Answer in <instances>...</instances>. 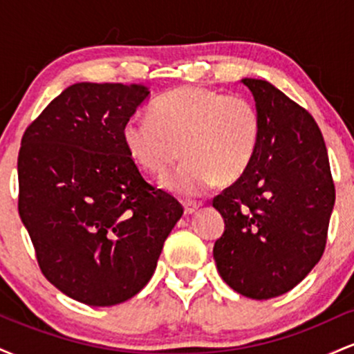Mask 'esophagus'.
Listing matches in <instances>:
<instances>
[{
    "label": "esophagus",
    "instance_id": "esophagus-1",
    "mask_svg": "<svg viewBox=\"0 0 354 354\" xmlns=\"http://www.w3.org/2000/svg\"><path fill=\"white\" fill-rule=\"evenodd\" d=\"M183 208H185V214H186V216H189V214L196 213V211L201 208V203H196V201H183Z\"/></svg>",
    "mask_w": 354,
    "mask_h": 354
}]
</instances>
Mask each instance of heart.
I'll list each match as a JSON object with an SVG mask.
<instances>
[{
    "instance_id": "obj_1",
    "label": "heart",
    "mask_w": 354,
    "mask_h": 354,
    "mask_svg": "<svg viewBox=\"0 0 354 354\" xmlns=\"http://www.w3.org/2000/svg\"><path fill=\"white\" fill-rule=\"evenodd\" d=\"M149 118L133 116L123 143L135 163L161 174L186 160L160 185L180 196H200L216 185H233L253 163L261 140V116L251 100L201 86H183L160 96Z\"/></svg>"
}]
</instances>
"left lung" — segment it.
I'll list each match as a JSON object with an SVG mask.
<instances>
[{
  "label": "left lung",
  "mask_w": 354,
  "mask_h": 354,
  "mask_svg": "<svg viewBox=\"0 0 354 354\" xmlns=\"http://www.w3.org/2000/svg\"><path fill=\"white\" fill-rule=\"evenodd\" d=\"M261 116L248 171L213 200L225 219L218 273L239 295L270 299L306 278L323 256L335 185L318 124L265 80L245 78Z\"/></svg>",
  "instance_id": "left-lung-1"
}]
</instances>
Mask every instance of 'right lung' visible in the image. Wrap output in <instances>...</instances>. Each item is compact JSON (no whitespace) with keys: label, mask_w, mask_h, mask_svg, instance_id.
Returning <instances> with one entry per match:
<instances>
[{"label":"right lung","mask_w":354,"mask_h":354,"mask_svg":"<svg viewBox=\"0 0 354 354\" xmlns=\"http://www.w3.org/2000/svg\"><path fill=\"white\" fill-rule=\"evenodd\" d=\"M148 96L141 84H71L21 140L18 211L38 265L89 306L140 293L183 214L143 180L123 143L124 123Z\"/></svg>","instance_id":"obj_1"}]
</instances>
